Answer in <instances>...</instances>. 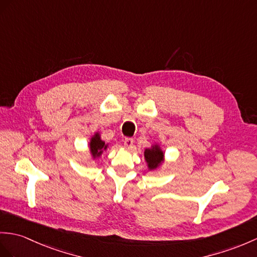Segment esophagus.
Returning a JSON list of instances; mask_svg holds the SVG:
<instances>
[{
  "mask_svg": "<svg viewBox=\"0 0 257 257\" xmlns=\"http://www.w3.org/2000/svg\"><path fill=\"white\" fill-rule=\"evenodd\" d=\"M133 144H134V141L132 139H125L124 140V147L125 148H132L133 147Z\"/></svg>",
  "mask_w": 257,
  "mask_h": 257,
  "instance_id": "esophagus-1",
  "label": "esophagus"
}]
</instances>
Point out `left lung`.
<instances>
[{"instance_id": "8db88e82", "label": "left lung", "mask_w": 257, "mask_h": 257, "mask_svg": "<svg viewBox=\"0 0 257 257\" xmlns=\"http://www.w3.org/2000/svg\"><path fill=\"white\" fill-rule=\"evenodd\" d=\"M144 158L147 164L149 171L158 170L165 162V152L161 149L159 144H154L152 147L144 150Z\"/></svg>"}]
</instances>
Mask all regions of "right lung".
Segmentation results:
<instances>
[{"label": "right lung", "mask_w": 257, "mask_h": 257, "mask_svg": "<svg viewBox=\"0 0 257 257\" xmlns=\"http://www.w3.org/2000/svg\"><path fill=\"white\" fill-rule=\"evenodd\" d=\"M109 148V143H105L101 140L100 132H95L90 137L88 144V152L90 155L91 160H96L102 156L104 150Z\"/></svg>", "instance_id": "add662e5"}]
</instances>
